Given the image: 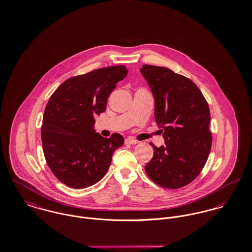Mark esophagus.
<instances>
[{
	"label": "esophagus",
	"mask_w": 252,
	"mask_h": 252,
	"mask_svg": "<svg viewBox=\"0 0 252 252\" xmlns=\"http://www.w3.org/2000/svg\"><path fill=\"white\" fill-rule=\"evenodd\" d=\"M138 143L136 140H134L133 138H127L126 140H125V144H136Z\"/></svg>",
	"instance_id": "34e87169"
}]
</instances>
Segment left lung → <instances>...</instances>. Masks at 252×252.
I'll use <instances>...</instances> for the list:
<instances>
[{
    "instance_id": "left-lung-1",
    "label": "left lung",
    "mask_w": 252,
    "mask_h": 252,
    "mask_svg": "<svg viewBox=\"0 0 252 252\" xmlns=\"http://www.w3.org/2000/svg\"><path fill=\"white\" fill-rule=\"evenodd\" d=\"M141 72L153 94L155 120L166 144H150L154 153L145 172L156 184L178 189L195 180L209 158V105L192 80L168 68L144 65Z\"/></svg>"
}]
</instances>
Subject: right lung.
<instances>
[{
  "label": "right lung",
  "instance_id": "add662e5",
  "mask_svg": "<svg viewBox=\"0 0 252 252\" xmlns=\"http://www.w3.org/2000/svg\"><path fill=\"white\" fill-rule=\"evenodd\" d=\"M128 73L125 66L101 68L64 81L44 109L41 142L53 175L81 189L102 180L115 149L124 144L115 133L104 138L94 130L96 114L107 108L108 96Z\"/></svg>",
  "mask_w": 252,
  "mask_h": 252
}]
</instances>
